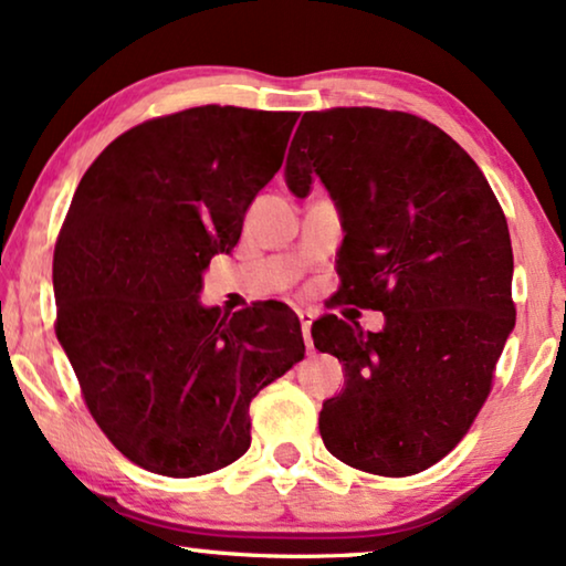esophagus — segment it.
Wrapping results in <instances>:
<instances>
[{
  "instance_id": "obj_1",
  "label": "esophagus",
  "mask_w": 566,
  "mask_h": 566,
  "mask_svg": "<svg viewBox=\"0 0 566 566\" xmlns=\"http://www.w3.org/2000/svg\"><path fill=\"white\" fill-rule=\"evenodd\" d=\"M298 322H301V332H304V343L308 350H312V322H314V312L312 308H301L298 312Z\"/></svg>"
}]
</instances>
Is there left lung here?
<instances>
[{"label": "left lung", "instance_id": "8db88e82", "mask_svg": "<svg viewBox=\"0 0 566 566\" xmlns=\"http://www.w3.org/2000/svg\"><path fill=\"white\" fill-rule=\"evenodd\" d=\"M314 175L343 213L337 306L386 314L381 332L335 314L312 324L316 350L345 366L322 440L353 469L417 474L474 424L515 327L505 213L476 161L412 113H304L285 180L306 198Z\"/></svg>", "mask_w": 566, "mask_h": 566}]
</instances>
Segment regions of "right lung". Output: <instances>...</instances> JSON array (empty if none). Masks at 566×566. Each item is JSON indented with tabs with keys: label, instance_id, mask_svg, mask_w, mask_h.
Listing matches in <instances>:
<instances>
[{
	"label": "right lung",
	"instance_id": "right-lung-1",
	"mask_svg": "<svg viewBox=\"0 0 566 566\" xmlns=\"http://www.w3.org/2000/svg\"><path fill=\"white\" fill-rule=\"evenodd\" d=\"M298 113L200 105L120 134L80 180L53 252L56 337L107 440L161 476L247 453L250 401L304 358L289 306L203 308L281 169Z\"/></svg>",
	"mask_w": 566,
	"mask_h": 566
}]
</instances>
